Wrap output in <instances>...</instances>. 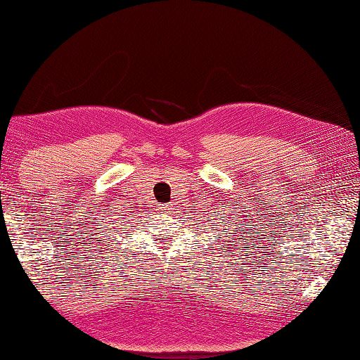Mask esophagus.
<instances>
[{"label": "esophagus", "mask_w": 360, "mask_h": 360, "mask_svg": "<svg viewBox=\"0 0 360 360\" xmlns=\"http://www.w3.org/2000/svg\"><path fill=\"white\" fill-rule=\"evenodd\" d=\"M169 210H171V207H169V205H162V207H161V213H169Z\"/></svg>", "instance_id": "esophagus-1"}]
</instances>
